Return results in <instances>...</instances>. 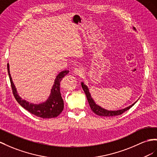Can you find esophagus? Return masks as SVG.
<instances>
[{
  "label": "esophagus",
  "instance_id": "34e87169",
  "mask_svg": "<svg viewBox=\"0 0 157 157\" xmlns=\"http://www.w3.org/2000/svg\"><path fill=\"white\" fill-rule=\"evenodd\" d=\"M74 73L76 75H81L83 73V70L80 67H75L74 70Z\"/></svg>",
  "mask_w": 157,
  "mask_h": 157
}]
</instances>
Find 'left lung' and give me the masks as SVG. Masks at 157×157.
<instances>
[{"label":"left lung","mask_w":157,"mask_h":157,"mask_svg":"<svg viewBox=\"0 0 157 157\" xmlns=\"http://www.w3.org/2000/svg\"><path fill=\"white\" fill-rule=\"evenodd\" d=\"M81 85H82L83 90L84 91V92H85L88 103H89V105L91 107V109L96 115H99V116H102V117H113V116H117L119 115H121L122 113H124V111H126L128 109H129L130 108L133 106L136 103V102L137 101H135L134 103H132V105H131L130 106L127 107L122 109L114 110V111L107 110V109H104V108L101 107V106H99L98 105V104L95 103L94 99L91 97V94H90V90H89V88H88V87L86 85V84H84L83 82H81Z\"/></svg>","instance_id":"left-lung-1"}]
</instances>
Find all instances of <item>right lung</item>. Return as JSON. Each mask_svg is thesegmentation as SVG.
I'll list each match as a JSON object with an SVG mask.
<instances>
[{"mask_svg": "<svg viewBox=\"0 0 157 157\" xmlns=\"http://www.w3.org/2000/svg\"><path fill=\"white\" fill-rule=\"evenodd\" d=\"M7 70L13 95L17 102L22 107L29 111L30 113L43 119L54 118L58 117L62 113L63 109V101L60 94L59 85L62 78L69 73V71L63 70L59 72L56 76L53 86L52 87L50 94L46 101L38 104H34L29 103L26 100L22 99L21 97H20L17 91V88L13 82V79L11 78L9 63H7Z\"/></svg>", "mask_w": 157, "mask_h": 157, "instance_id": "add662e5", "label": "right lung"}]
</instances>
